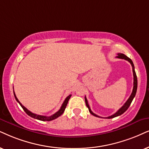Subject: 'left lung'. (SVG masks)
<instances>
[{
  "instance_id": "1",
  "label": "left lung",
  "mask_w": 149,
  "mask_h": 149,
  "mask_svg": "<svg viewBox=\"0 0 149 149\" xmlns=\"http://www.w3.org/2000/svg\"><path fill=\"white\" fill-rule=\"evenodd\" d=\"M116 58H120V59H125V60H126V61H129V63H131V66H132V68H133V88L132 93H131V95H130V97H129V99L127 100V101L125 103V104H124L123 106H122L121 108H120L119 110L118 111H117L116 113H115L113 115H112V116L105 118H108V119H111V118H116V117L119 116H120V115L123 114L124 113H125L126 111L127 110L128 108H129L130 105H131V102H132L133 98H134V97L135 96V94H136V91H137V79L136 73H135V67H134V65H133V61H131V60L129 58H128L127 56L125 55V54H118V56H116ZM84 100H85L86 105V107H87V108L88 109V111H89L90 113L92 114V115H93V116H95V117H98V118H102V117L97 116V115L93 113L92 112V111L91 110V109H90L89 105H88V101H87V99H86V96L84 97Z\"/></svg>"
}]
</instances>
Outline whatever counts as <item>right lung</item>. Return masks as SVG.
Instances as JSON below:
<instances>
[{
  "label": "right lung",
  "mask_w": 149,
  "mask_h": 149,
  "mask_svg": "<svg viewBox=\"0 0 149 149\" xmlns=\"http://www.w3.org/2000/svg\"><path fill=\"white\" fill-rule=\"evenodd\" d=\"M14 95L15 98H16V101L19 103L20 106H21L22 108L23 109V110L25 111V113L28 115V116H29L30 117H31V118H35V119L41 120V121H51V120L56 119V118H58V117L61 116V115L63 113L64 111H65L66 107H67V103H68V102H69V100L70 99V97L71 96V95H69L67 97H66L65 101H64L63 104H62L61 109H60L59 111L56 112V113L53 114L50 116H40V115H37V114H35V113H31L30 111L28 110L27 108H25V107H24L23 105H22L21 103L20 102L19 100H18V98L16 97V94H15L14 91Z\"/></svg>",
  "instance_id": "add662e5"
}]
</instances>
